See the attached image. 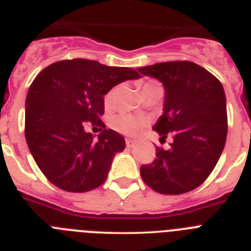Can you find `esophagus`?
<instances>
[{
  "mask_svg": "<svg viewBox=\"0 0 251 251\" xmlns=\"http://www.w3.org/2000/svg\"><path fill=\"white\" fill-rule=\"evenodd\" d=\"M126 145H127V147H133V146L136 145V141H134V139L127 138L126 139Z\"/></svg>",
  "mask_w": 251,
  "mask_h": 251,
  "instance_id": "esophagus-1",
  "label": "esophagus"
}]
</instances>
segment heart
<instances>
[{"label": "heart", "instance_id": "b5f03b06", "mask_svg": "<svg viewBox=\"0 0 251 251\" xmlns=\"http://www.w3.org/2000/svg\"><path fill=\"white\" fill-rule=\"evenodd\" d=\"M158 84L154 80H148L143 84V90L150 88L152 85H156ZM117 90H118V86H113L109 92L104 95V104H105L106 108L112 106L113 100H114V97L117 94ZM147 123L145 118L142 117H136V115L132 114H126V113H122V114L114 115L110 121V126H112L113 129H115L117 132L123 133V134H129V136H133V134H137V133L141 130V128Z\"/></svg>", "mask_w": 251, "mask_h": 251}]
</instances>
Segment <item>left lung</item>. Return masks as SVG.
I'll list each match as a JSON object with an SVG mask.
<instances>
[{"label": "left lung", "instance_id": "1", "mask_svg": "<svg viewBox=\"0 0 251 251\" xmlns=\"http://www.w3.org/2000/svg\"><path fill=\"white\" fill-rule=\"evenodd\" d=\"M166 89L163 114L153 129L171 136L170 150L156 147V158L141 166V177L158 194L181 195L205 182L223 153L227 134L225 92L216 76L191 61L138 68Z\"/></svg>", "mask_w": 251, "mask_h": 251}]
</instances>
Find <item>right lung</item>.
Masks as SVG:
<instances>
[{
	"instance_id": "right-lung-1",
	"label": "right lung",
	"mask_w": 251,
	"mask_h": 251,
	"mask_svg": "<svg viewBox=\"0 0 251 251\" xmlns=\"http://www.w3.org/2000/svg\"><path fill=\"white\" fill-rule=\"evenodd\" d=\"M139 74L86 59L61 60L46 66L28 88L25 137L36 165L52 185L86 192L103 185L113 157L126 148L123 136L101 121L104 95ZM92 124L98 140L83 130Z\"/></svg>"
}]
</instances>
